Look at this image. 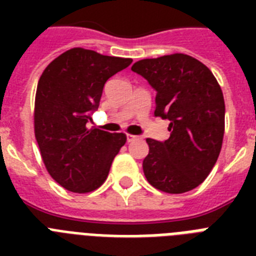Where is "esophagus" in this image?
Wrapping results in <instances>:
<instances>
[{
  "mask_svg": "<svg viewBox=\"0 0 256 256\" xmlns=\"http://www.w3.org/2000/svg\"><path fill=\"white\" fill-rule=\"evenodd\" d=\"M126 140H128V142H134V140H138V136H132V134H128V136H126Z\"/></svg>",
  "mask_w": 256,
  "mask_h": 256,
  "instance_id": "obj_1",
  "label": "esophagus"
}]
</instances>
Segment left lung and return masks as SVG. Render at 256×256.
Segmentation results:
<instances>
[{"mask_svg":"<svg viewBox=\"0 0 256 256\" xmlns=\"http://www.w3.org/2000/svg\"><path fill=\"white\" fill-rule=\"evenodd\" d=\"M132 70L156 92L154 116L170 120L168 140H146L144 176L168 194L192 190L210 174L222 148L224 100L220 86L206 65L186 54L142 60Z\"/></svg>","mask_w":256,"mask_h":256,"instance_id":"8db88e82","label":"left lung"}]
</instances>
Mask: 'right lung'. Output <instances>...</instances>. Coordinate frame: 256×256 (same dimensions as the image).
Wrapping results in <instances>:
<instances>
[{"mask_svg": "<svg viewBox=\"0 0 256 256\" xmlns=\"http://www.w3.org/2000/svg\"><path fill=\"white\" fill-rule=\"evenodd\" d=\"M132 60L74 48L44 70L37 86L34 132L52 178L66 190L88 192L106 180L126 142L122 132L88 128L108 78Z\"/></svg>", "mask_w": 256, "mask_h": 256, "instance_id": "right-lung-1", "label": "right lung"}]
</instances>
